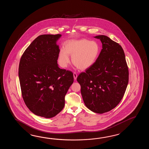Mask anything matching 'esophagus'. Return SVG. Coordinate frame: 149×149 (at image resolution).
<instances>
[{
	"label": "esophagus",
	"instance_id": "esophagus-1",
	"mask_svg": "<svg viewBox=\"0 0 149 149\" xmlns=\"http://www.w3.org/2000/svg\"><path fill=\"white\" fill-rule=\"evenodd\" d=\"M73 78H74V79L76 80L77 78V73H75V72H74L73 73Z\"/></svg>",
	"mask_w": 149,
	"mask_h": 149
}]
</instances>
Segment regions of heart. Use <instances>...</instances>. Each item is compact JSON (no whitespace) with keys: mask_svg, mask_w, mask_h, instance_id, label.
Listing matches in <instances>:
<instances>
[{"mask_svg":"<svg viewBox=\"0 0 149 149\" xmlns=\"http://www.w3.org/2000/svg\"><path fill=\"white\" fill-rule=\"evenodd\" d=\"M100 52V47L96 41L86 39H72L65 43L64 49L60 51L58 62L61 67L66 68L70 63L71 56L75 67L79 70H87L94 64Z\"/></svg>","mask_w":149,"mask_h":149,"instance_id":"obj_1","label":"heart"}]
</instances>
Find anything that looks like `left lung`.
I'll list each match as a JSON object with an SVG mask.
<instances>
[{
    "label": "left lung",
    "mask_w": 149,
    "mask_h": 149,
    "mask_svg": "<svg viewBox=\"0 0 149 149\" xmlns=\"http://www.w3.org/2000/svg\"><path fill=\"white\" fill-rule=\"evenodd\" d=\"M100 39L102 49L94 64L77 77L86 107L103 113L116 107L124 96L128 83V69L124 50L104 35Z\"/></svg>",
    "instance_id": "8db88e82"
}]
</instances>
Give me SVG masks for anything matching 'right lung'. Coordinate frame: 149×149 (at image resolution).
I'll return each mask as SVG.
<instances>
[{
    "label": "right lung",
    "mask_w": 149,
    "mask_h": 149,
    "mask_svg": "<svg viewBox=\"0 0 149 149\" xmlns=\"http://www.w3.org/2000/svg\"><path fill=\"white\" fill-rule=\"evenodd\" d=\"M61 35H42L32 42L21 58L19 77L23 100L33 113L45 118L56 116L73 82V73L60 69L57 41Z\"/></svg>",
    "instance_id": "right-lung-1"
}]
</instances>
